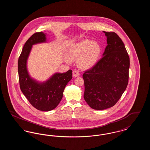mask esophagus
Here are the masks:
<instances>
[{"label":"esophagus","instance_id":"obj_1","mask_svg":"<svg viewBox=\"0 0 150 150\" xmlns=\"http://www.w3.org/2000/svg\"><path fill=\"white\" fill-rule=\"evenodd\" d=\"M80 75V73L78 71H77V70H74V71H73V72H72V76H73L74 78H76V77H77V76H79Z\"/></svg>","mask_w":150,"mask_h":150}]
</instances>
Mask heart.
Returning <instances> with one entry per match:
<instances>
[{
  "mask_svg": "<svg viewBox=\"0 0 150 150\" xmlns=\"http://www.w3.org/2000/svg\"><path fill=\"white\" fill-rule=\"evenodd\" d=\"M101 47L97 42L86 39L78 43L72 45L67 52L66 62L70 63V61H77L79 68L88 70L92 68L98 61L101 54Z\"/></svg>",
  "mask_w": 150,
  "mask_h": 150,
  "instance_id": "obj_1",
  "label": "heart"
}]
</instances>
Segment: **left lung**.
I'll return each mask as SVG.
<instances>
[{"label":"left lung","mask_w":150,"mask_h":150,"mask_svg":"<svg viewBox=\"0 0 150 150\" xmlns=\"http://www.w3.org/2000/svg\"><path fill=\"white\" fill-rule=\"evenodd\" d=\"M107 46L100 61L83 75L84 98L94 110L114 106L125 91L130 60L121 39L115 33L103 31Z\"/></svg>","instance_id":"obj_1"}]
</instances>
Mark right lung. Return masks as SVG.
Masks as SVG:
<instances>
[{
    "label": "right lung",
    "instance_id": "right-lung-1",
    "mask_svg": "<svg viewBox=\"0 0 150 150\" xmlns=\"http://www.w3.org/2000/svg\"><path fill=\"white\" fill-rule=\"evenodd\" d=\"M47 43V34L36 33L25 43L18 61L20 86L22 92L37 110L49 111L54 109L63 97L64 88L72 77L71 70L66 72H55L45 81L32 78L28 69V61L33 45Z\"/></svg>",
    "mask_w": 150,
    "mask_h": 150
}]
</instances>
